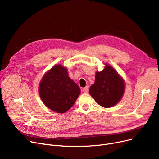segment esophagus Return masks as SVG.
<instances>
[{
	"label": "esophagus",
	"instance_id": "obj_1",
	"mask_svg": "<svg viewBox=\"0 0 159 159\" xmlns=\"http://www.w3.org/2000/svg\"><path fill=\"white\" fill-rule=\"evenodd\" d=\"M82 91H84V93H88V91H89V88H88V86H86L85 88H83Z\"/></svg>",
	"mask_w": 159,
	"mask_h": 159
}]
</instances>
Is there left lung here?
<instances>
[{"label":"left lung","mask_w":159,"mask_h":159,"mask_svg":"<svg viewBox=\"0 0 159 159\" xmlns=\"http://www.w3.org/2000/svg\"><path fill=\"white\" fill-rule=\"evenodd\" d=\"M124 92V81L110 65L101 71H97L95 83L89 88V93L95 101L104 107L117 104Z\"/></svg>","instance_id":"8db88e82"}]
</instances>
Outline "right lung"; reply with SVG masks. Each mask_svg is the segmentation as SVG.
Wrapping results in <instances>:
<instances>
[{
	"instance_id": "obj_1",
	"label": "right lung",
	"mask_w": 159,
	"mask_h": 159,
	"mask_svg": "<svg viewBox=\"0 0 159 159\" xmlns=\"http://www.w3.org/2000/svg\"><path fill=\"white\" fill-rule=\"evenodd\" d=\"M39 90L44 104L58 113L68 111L80 93L79 86L69 77L68 70L61 64L54 66L44 74Z\"/></svg>"
}]
</instances>
